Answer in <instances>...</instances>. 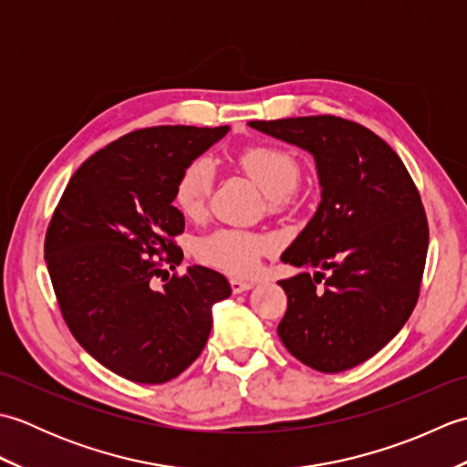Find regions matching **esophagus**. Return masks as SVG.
<instances>
[{"instance_id": "obj_1", "label": "esophagus", "mask_w": 467, "mask_h": 467, "mask_svg": "<svg viewBox=\"0 0 467 467\" xmlns=\"http://www.w3.org/2000/svg\"><path fill=\"white\" fill-rule=\"evenodd\" d=\"M231 289H233L234 295H239V293H244V291L253 289V283L241 281V279H231Z\"/></svg>"}]
</instances>
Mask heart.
Returning a JSON list of instances; mask_svg holds the SVG:
<instances>
[{"label":"heart","instance_id":"heart-1","mask_svg":"<svg viewBox=\"0 0 467 467\" xmlns=\"http://www.w3.org/2000/svg\"><path fill=\"white\" fill-rule=\"evenodd\" d=\"M241 164L254 182L263 188L275 202L289 198L299 184L301 168L295 158L275 146H253L241 154ZM214 184V166L208 158H196L184 168L176 182L174 202L186 216H198L208 202ZM273 249V239L266 234L218 228L196 241V256L204 265L234 275H254L261 265V256Z\"/></svg>","mask_w":467,"mask_h":467}]
</instances>
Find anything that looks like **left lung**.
<instances>
[{"mask_svg":"<svg viewBox=\"0 0 467 467\" xmlns=\"http://www.w3.org/2000/svg\"><path fill=\"white\" fill-rule=\"evenodd\" d=\"M249 126L309 152L321 186L313 218L281 254L303 271L279 281L286 313L276 333L315 371L351 369L383 349L418 303L430 243L418 188L389 144L345 118Z\"/></svg>","mask_w":467,"mask_h":467,"instance_id":"1","label":"left lung"}]
</instances>
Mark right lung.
Wrapping results in <instances>:
<instances>
[{
    "instance_id": "1",
    "label": "right lung",
    "mask_w": 467,
    "mask_h": 467,
    "mask_svg": "<svg viewBox=\"0 0 467 467\" xmlns=\"http://www.w3.org/2000/svg\"><path fill=\"white\" fill-rule=\"evenodd\" d=\"M226 132L154 126L118 138L69 178L47 226L46 263L66 325L124 379L181 375L204 349L214 303L231 296L224 276L201 265L154 286L162 261L182 263L172 241L184 231L172 204L178 178Z\"/></svg>"
}]
</instances>
